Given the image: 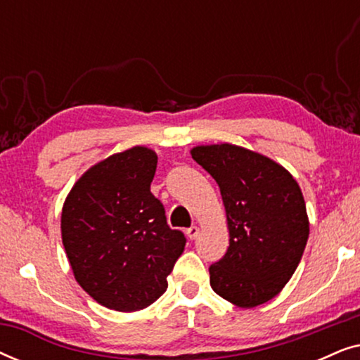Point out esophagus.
<instances>
[{
  "label": "esophagus",
  "instance_id": "34e87169",
  "mask_svg": "<svg viewBox=\"0 0 360 360\" xmlns=\"http://www.w3.org/2000/svg\"><path fill=\"white\" fill-rule=\"evenodd\" d=\"M198 234H200V228H198V226H191V228L186 229V238L191 239V240H193Z\"/></svg>",
  "mask_w": 360,
  "mask_h": 360
}]
</instances>
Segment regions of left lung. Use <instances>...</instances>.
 Masks as SVG:
<instances>
[{"label": "left lung", "mask_w": 360, "mask_h": 360, "mask_svg": "<svg viewBox=\"0 0 360 360\" xmlns=\"http://www.w3.org/2000/svg\"><path fill=\"white\" fill-rule=\"evenodd\" d=\"M193 160L221 190L228 252L210 267L211 288L239 308L259 307L292 278L309 234L303 193L267 155L234 144L196 146Z\"/></svg>", "instance_id": "8db88e82"}]
</instances>
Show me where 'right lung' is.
Listing matches in <instances>:
<instances>
[{
  "mask_svg": "<svg viewBox=\"0 0 360 360\" xmlns=\"http://www.w3.org/2000/svg\"><path fill=\"white\" fill-rule=\"evenodd\" d=\"M157 154L134 146L91 165L62 208V243L78 285L103 307L144 309L167 290L185 236L150 193Z\"/></svg>",
  "mask_w": 360,
  "mask_h": 360,
  "instance_id": "add662e5",
  "label": "right lung"
}]
</instances>
